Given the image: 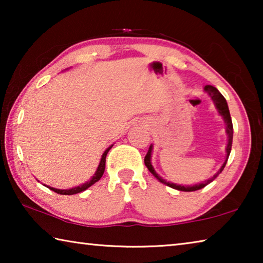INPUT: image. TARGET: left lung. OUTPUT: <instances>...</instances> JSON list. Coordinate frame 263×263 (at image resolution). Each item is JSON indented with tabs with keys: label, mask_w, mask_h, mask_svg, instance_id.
Returning <instances> with one entry per match:
<instances>
[{
	"label": "left lung",
	"mask_w": 263,
	"mask_h": 263,
	"mask_svg": "<svg viewBox=\"0 0 263 263\" xmlns=\"http://www.w3.org/2000/svg\"><path fill=\"white\" fill-rule=\"evenodd\" d=\"M204 91L206 92V94L210 96V99L212 100L213 104H215L216 109L218 111V114L219 116H221L222 121L225 123V131H226V136H228V144H226V147H225V160L224 162H222L221 167L219 168V171H218L215 175L210 179H208L205 181L201 182V183H197V184H193V185H182V184H176V183H172V182H167L164 179H162L161 176H160L157 172H155L154 167L152 166V162H151V159H152V152H153V145L151 144L149 148H148V152L146 154L145 157V164L146 167H147L148 171L152 173V175L157 179L159 182H161V183L166 184L168 186H171L173 189H176V190H180V191H196V190H199L204 188V186L208 185L209 183H211V182L216 179V177L220 174L222 172V169H224L226 162H228V159L230 157V153H231V148H232V140H233V125H232V119H231V115H230V110H229V105H228V102H226L225 97L222 96L219 90L216 87L210 86V84H206L205 87H204Z\"/></svg>",
	"instance_id": "left-lung-1"
}]
</instances>
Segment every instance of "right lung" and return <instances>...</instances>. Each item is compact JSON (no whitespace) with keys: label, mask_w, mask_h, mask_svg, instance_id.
Here are the masks:
<instances>
[{"label":"right lung","mask_w":263,"mask_h":263,"mask_svg":"<svg viewBox=\"0 0 263 263\" xmlns=\"http://www.w3.org/2000/svg\"><path fill=\"white\" fill-rule=\"evenodd\" d=\"M112 146H114V144L111 145V146H109V147L104 151V153L102 154L101 160H100V163H99V167H97L95 174L92 175L91 179L89 180V181H87L86 183L80 184L78 186H74V188H70V189H57V188H53V186H48V185H46V186H47L48 189H51V190L54 191V193L60 194V195H74V194H79V193H82V191H84V190H87L89 186H91L92 184L96 183L97 181H100L102 175H103L104 169H105V158H106V154H108V152L111 149V147H112ZM44 185H45V184H44Z\"/></svg>","instance_id":"1"}]
</instances>
